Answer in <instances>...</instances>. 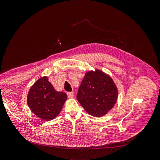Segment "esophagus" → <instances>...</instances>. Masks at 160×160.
Returning <instances> with one entry per match:
<instances>
[{"label": "esophagus", "instance_id": "obj_1", "mask_svg": "<svg viewBox=\"0 0 160 160\" xmlns=\"http://www.w3.org/2000/svg\"><path fill=\"white\" fill-rule=\"evenodd\" d=\"M67 96L68 98H72L73 97V92H67Z\"/></svg>", "mask_w": 160, "mask_h": 160}]
</instances>
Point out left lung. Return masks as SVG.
Wrapping results in <instances>:
<instances>
[{
	"label": "left lung",
	"instance_id": "left-lung-1",
	"mask_svg": "<svg viewBox=\"0 0 160 160\" xmlns=\"http://www.w3.org/2000/svg\"><path fill=\"white\" fill-rule=\"evenodd\" d=\"M117 87L111 78L97 70L85 73L77 94V99L89 115L101 117L116 103Z\"/></svg>",
	"mask_w": 160,
	"mask_h": 160
}]
</instances>
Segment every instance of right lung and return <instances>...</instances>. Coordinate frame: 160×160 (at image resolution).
I'll list each match as a JSON object with an SVG mask.
<instances>
[{"mask_svg": "<svg viewBox=\"0 0 160 160\" xmlns=\"http://www.w3.org/2000/svg\"><path fill=\"white\" fill-rule=\"evenodd\" d=\"M66 99V93L56 91L48 78L43 77L30 89L27 103L35 115L50 121L59 115Z\"/></svg>", "mask_w": 160, "mask_h": 160, "instance_id": "add662e5", "label": "right lung"}]
</instances>
